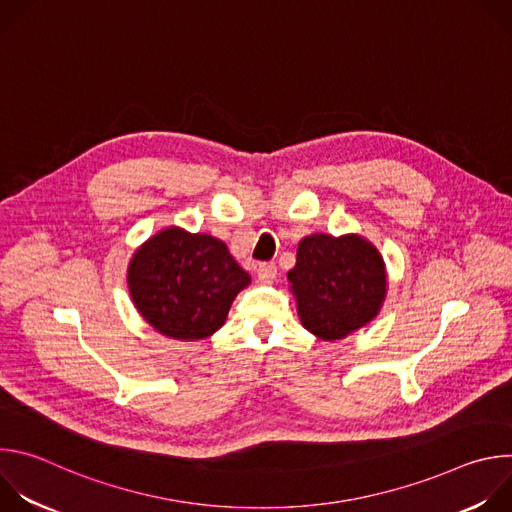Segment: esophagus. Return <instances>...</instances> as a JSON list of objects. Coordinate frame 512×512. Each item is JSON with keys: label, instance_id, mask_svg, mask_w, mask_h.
<instances>
[{"label": "esophagus", "instance_id": "1", "mask_svg": "<svg viewBox=\"0 0 512 512\" xmlns=\"http://www.w3.org/2000/svg\"><path fill=\"white\" fill-rule=\"evenodd\" d=\"M275 275H277V267H275L273 263H259V267H257V279H259L261 283H271V281L275 279Z\"/></svg>", "mask_w": 512, "mask_h": 512}]
</instances>
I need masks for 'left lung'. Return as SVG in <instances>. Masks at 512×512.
<instances>
[{"mask_svg": "<svg viewBox=\"0 0 512 512\" xmlns=\"http://www.w3.org/2000/svg\"><path fill=\"white\" fill-rule=\"evenodd\" d=\"M287 279L302 324L324 340L344 338L371 322L387 287L383 257L371 243L354 235L306 237Z\"/></svg>", "mask_w": 512, "mask_h": 512, "instance_id": "left-lung-1", "label": "left lung"}]
</instances>
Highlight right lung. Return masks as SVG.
<instances>
[{"label":"right lung","mask_w":512,"mask_h":512,"mask_svg":"<svg viewBox=\"0 0 512 512\" xmlns=\"http://www.w3.org/2000/svg\"><path fill=\"white\" fill-rule=\"evenodd\" d=\"M135 308L164 336L200 340L221 328L249 273L210 235L166 229L129 263Z\"/></svg>","instance_id":"1"}]
</instances>
